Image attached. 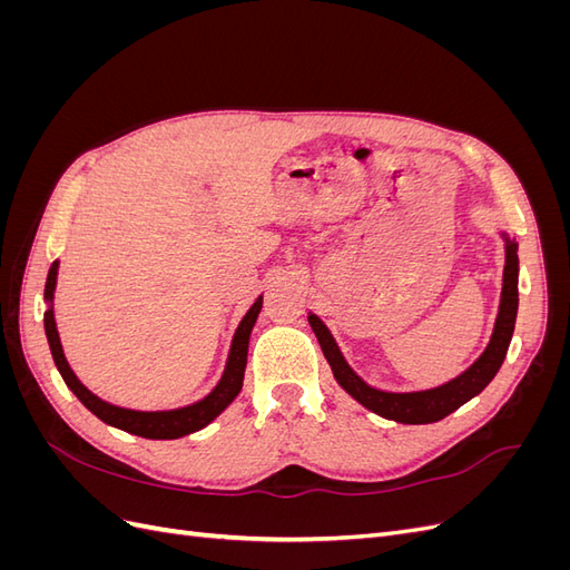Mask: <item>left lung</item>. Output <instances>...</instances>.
<instances>
[{"instance_id": "obj_1", "label": "left lung", "mask_w": 570, "mask_h": 570, "mask_svg": "<svg viewBox=\"0 0 570 570\" xmlns=\"http://www.w3.org/2000/svg\"><path fill=\"white\" fill-rule=\"evenodd\" d=\"M502 237L507 243V264L502 281V299H499L492 337L485 352H482L461 375L452 377V381L444 385L416 392H387L371 387L364 377L356 375V371L347 364V358L342 356L335 337L327 331V325L316 314H308V325L314 327L321 350L327 358V364H331L340 387L352 394L361 406L377 413V416L406 425L442 421L444 416H450V413H454L459 406H463L465 402L473 400L475 394L485 390L497 375V371L504 364V356L515 327V314H519V243L509 239L507 233H502Z\"/></svg>"}]
</instances>
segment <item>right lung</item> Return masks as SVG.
Instances as JSON below:
<instances>
[{
    "label": "right lung",
    "instance_id": "1",
    "mask_svg": "<svg viewBox=\"0 0 570 570\" xmlns=\"http://www.w3.org/2000/svg\"><path fill=\"white\" fill-rule=\"evenodd\" d=\"M57 275H59V262L51 264V268L47 273V285H45V302H47L45 333H47V342L51 350V358H55V364L63 377V383L68 385V390H71L99 421H105L107 425H114L118 430H126V433H130V435L147 438V440H178L183 435L197 433V430H202L204 425H209L218 416V413H223L230 406V402L239 394V390H243L249 335H252V327L258 318V312H262V304H264L262 295H258V299L249 306L245 318L239 321L237 331L233 335L226 371H223L218 385L209 394H206L204 400L180 406V409H168V411H135V409L114 406L105 400H99L97 394H92L78 381V375L71 371V366H68L61 340H59V331H57V321H55Z\"/></svg>",
    "mask_w": 570,
    "mask_h": 570
}]
</instances>
